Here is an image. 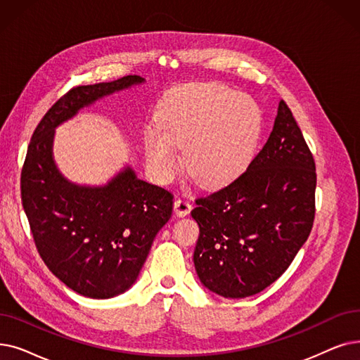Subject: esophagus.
Masks as SVG:
<instances>
[{
  "label": "esophagus",
  "instance_id": "obj_1",
  "mask_svg": "<svg viewBox=\"0 0 360 360\" xmlns=\"http://www.w3.org/2000/svg\"><path fill=\"white\" fill-rule=\"evenodd\" d=\"M174 209H175V213L182 217V216H186V214H188V213L191 212L193 206H191V202H190L188 200L178 198V200H175V202H174Z\"/></svg>",
  "mask_w": 360,
  "mask_h": 360
}]
</instances>
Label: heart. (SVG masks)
<instances>
[{
  "label": "heart",
  "mask_w": 360,
  "mask_h": 360,
  "mask_svg": "<svg viewBox=\"0 0 360 360\" xmlns=\"http://www.w3.org/2000/svg\"><path fill=\"white\" fill-rule=\"evenodd\" d=\"M158 126L144 136L147 160L162 179L185 167L202 185H219L241 175L255 159L263 116L247 94L221 84H190L172 89L158 110Z\"/></svg>",
  "instance_id": "obj_1"
}]
</instances>
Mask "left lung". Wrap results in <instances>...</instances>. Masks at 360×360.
I'll return each mask as SVG.
<instances>
[{
  "mask_svg": "<svg viewBox=\"0 0 360 360\" xmlns=\"http://www.w3.org/2000/svg\"><path fill=\"white\" fill-rule=\"evenodd\" d=\"M315 188L314 155L281 100L268 141L244 174L195 200L200 283L225 299H244L275 283L311 231Z\"/></svg>",
  "mask_w": 360,
  "mask_h": 360,
  "instance_id": "obj_1",
  "label": "left lung"
}]
</instances>
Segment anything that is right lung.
I'll return each mask as SVG.
<instances>
[{
  "instance_id": "add662e5",
  "label": "right lung",
  "mask_w": 360,
  "mask_h": 360,
  "mask_svg": "<svg viewBox=\"0 0 360 360\" xmlns=\"http://www.w3.org/2000/svg\"><path fill=\"white\" fill-rule=\"evenodd\" d=\"M144 82L129 75L70 89L39 122L22 169V205L39 256L61 283L89 299H112L134 285L172 216L174 195L139 179L131 166L104 185L70 182L54 162L56 128L84 107Z\"/></svg>"
}]
</instances>
